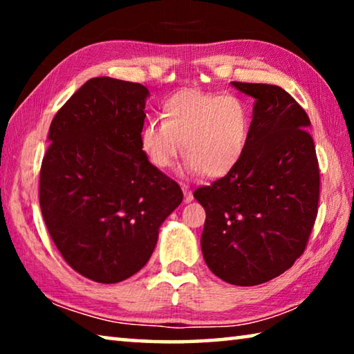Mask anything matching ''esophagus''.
Listing matches in <instances>:
<instances>
[{"label": "esophagus", "mask_w": 354, "mask_h": 354, "mask_svg": "<svg viewBox=\"0 0 354 354\" xmlns=\"http://www.w3.org/2000/svg\"><path fill=\"white\" fill-rule=\"evenodd\" d=\"M183 192H184V201L190 203L194 200V195H192V190L189 189V185H183Z\"/></svg>", "instance_id": "34e87169"}]
</instances>
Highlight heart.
<instances>
[{"label":"heart","instance_id":"obj_1","mask_svg":"<svg viewBox=\"0 0 354 354\" xmlns=\"http://www.w3.org/2000/svg\"><path fill=\"white\" fill-rule=\"evenodd\" d=\"M162 118L140 129V147L156 169H169L183 143L184 171L218 178L241 162L251 134V111L237 95L181 91L165 101Z\"/></svg>","mask_w":354,"mask_h":354}]
</instances>
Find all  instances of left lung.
<instances>
[{
	"instance_id": "obj_1",
	"label": "left lung",
	"mask_w": 354,
	"mask_h": 354,
	"mask_svg": "<svg viewBox=\"0 0 354 354\" xmlns=\"http://www.w3.org/2000/svg\"><path fill=\"white\" fill-rule=\"evenodd\" d=\"M253 97L248 147L223 178L194 192L205 207L203 257L236 286L279 277L306 248L320 196V171L308 113L270 84L231 82Z\"/></svg>"
}]
</instances>
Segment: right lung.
Wrapping results in <instances>:
<instances>
[{"label":"right lung","instance_id":"obj_1","mask_svg":"<svg viewBox=\"0 0 354 354\" xmlns=\"http://www.w3.org/2000/svg\"><path fill=\"white\" fill-rule=\"evenodd\" d=\"M148 88L92 77L53 118L40 167L48 232L82 277L113 284L151 257L159 227L183 190L140 147Z\"/></svg>","mask_w":354,"mask_h":354}]
</instances>
